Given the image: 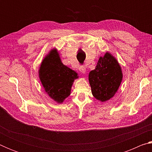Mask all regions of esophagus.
Returning a JSON list of instances; mask_svg holds the SVG:
<instances>
[{"label":"esophagus","instance_id":"esophagus-1","mask_svg":"<svg viewBox=\"0 0 152 152\" xmlns=\"http://www.w3.org/2000/svg\"><path fill=\"white\" fill-rule=\"evenodd\" d=\"M79 71L80 72L84 74L86 72V67L84 66H80L79 67Z\"/></svg>","mask_w":152,"mask_h":152}]
</instances>
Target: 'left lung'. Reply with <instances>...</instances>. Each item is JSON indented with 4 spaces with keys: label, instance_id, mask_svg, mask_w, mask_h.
Returning <instances> with one entry per match:
<instances>
[{
    "label": "left lung",
    "instance_id": "left-lung-1",
    "mask_svg": "<svg viewBox=\"0 0 152 152\" xmlns=\"http://www.w3.org/2000/svg\"><path fill=\"white\" fill-rule=\"evenodd\" d=\"M123 78L121 67L109 53L99 58L96 68L90 72L88 80L92 93L97 100L107 101L116 93Z\"/></svg>",
    "mask_w": 152,
    "mask_h": 152
}]
</instances>
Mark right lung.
<instances>
[{
  "mask_svg": "<svg viewBox=\"0 0 152 152\" xmlns=\"http://www.w3.org/2000/svg\"><path fill=\"white\" fill-rule=\"evenodd\" d=\"M77 73L64 66L56 50H53L42 61L39 78L45 91L51 99L61 103L70 94Z\"/></svg>",
  "mask_w": 152,
  "mask_h": 152,
  "instance_id": "right-lung-1",
  "label": "right lung"
}]
</instances>
